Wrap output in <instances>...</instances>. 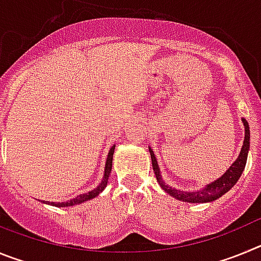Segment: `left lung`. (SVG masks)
Listing matches in <instances>:
<instances>
[{
	"mask_svg": "<svg viewBox=\"0 0 261 261\" xmlns=\"http://www.w3.org/2000/svg\"><path fill=\"white\" fill-rule=\"evenodd\" d=\"M243 120L244 125V142L243 146H242L241 154H239L238 159L235 161L231 165V167L222 175V176L218 179V180L213 181V183L208 184V186L202 188L199 192H183V191H177L175 188L166 186L162 180V176L159 174L158 163H156L155 155H154L153 150L149 147V151H150L151 155V163H153V170L154 174H155L156 180H158L159 186L162 187V190L166 191L170 196L175 197V199L180 200L184 202H209L214 201L218 197H221L222 195H225L227 191H230L234 187V184L238 181V179L241 177L242 172H243L244 167H246V162H247V154L248 149H250V126H248L247 120Z\"/></svg>",
	"mask_w": 261,
	"mask_h": 261,
	"instance_id": "8db88e82",
	"label": "left lung"
}]
</instances>
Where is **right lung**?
Wrapping results in <instances>:
<instances>
[{"instance_id":"right-lung-1","label":"right lung","mask_w":261,"mask_h":261,"mask_svg":"<svg viewBox=\"0 0 261 261\" xmlns=\"http://www.w3.org/2000/svg\"><path fill=\"white\" fill-rule=\"evenodd\" d=\"M114 151H115V145H114V146H112V147H111L110 153H108L107 162H106L105 176H103L102 183L99 184V186L96 187L95 190L90 191V192H87V193H84V195L77 196V197H75V199L69 200V201H66V202H49V201H47L48 204L55 205V206H59V208H65V206H71V205L81 204V202H85V201H87V200L93 199V197H95V196H98L99 193H100V192H102L103 190H105L106 186H107L108 177H110L111 170H112V156H114ZM43 202H45V201H43Z\"/></svg>"}]
</instances>
